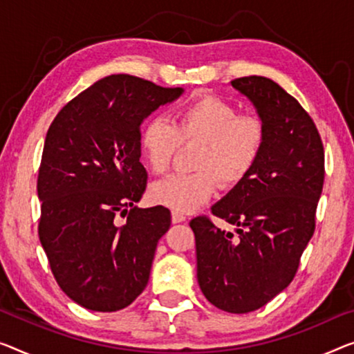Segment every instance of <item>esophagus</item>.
Wrapping results in <instances>:
<instances>
[{
    "label": "esophagus",
    "instance_id": "1",
    "mask_svg": "<svg viewBox=\"0 0 354 354\" xmlns=\"http://www.w3.org/2000/svg\"><path fill=\"white\" fill-rule=\"evenodd\" d=\"M171 221L173 224H179L186 221V214L181 213V211H171Z\"/></svg>",
    "mask_w": 354,
    "mask_h": 354
}]
</instances>
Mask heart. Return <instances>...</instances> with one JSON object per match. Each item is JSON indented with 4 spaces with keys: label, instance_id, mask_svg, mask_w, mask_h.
I'll return each instance as SVG.
<instances>
[{
    "label": "heart",
    "instance_id": "heart-1",
    "mask_svg": "<svg viewBox=\"0 0 354 354\" xmlns=\"http://www.w3.org/2000/svg\"><path fill=\"white\" fill-rule=\"evenodd\" d=\"M234 104L214 95H202L178 111L173 125L152 118L140 135V151L154 175L171 168L181 145H195L191 173H178L156 183L151 198L175 211H192L213 197L218 181L234 187L250 175L267 140L263 120L256 114H236Z\"/></svg>",
    "mask_w": 354,
    "mask_h": 354
}]
</instances>
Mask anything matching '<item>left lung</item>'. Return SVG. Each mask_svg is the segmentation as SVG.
I'll return each instance as SVG.
<instances>
[{"mask_svg": "<svg viewBox=\"0 0 354 354\" xmlns=\"http://www.w3.org/2000/svg\"><path fill=\"white\" fill-rule=\"evenodd\" d=\"M257 109L267 140L256 167L211 211L191 221L197 278L205 297L229 313H250L289 286L315 232L324 184V147L313 119L292 95L263 76L232 81Z\"/></svg>", "mask_w": 354, "mask_h": 354, "instance_id": "obj_1", "label": "left lung"}]
</instances>
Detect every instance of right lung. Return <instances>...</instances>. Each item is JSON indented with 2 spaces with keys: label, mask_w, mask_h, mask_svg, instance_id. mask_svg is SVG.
<instances>
[{
  "label": "right lung",
  "mask_w": 354,
  "mask_h": 354,
  "mask_svg": "<svg viewBox=\"0 0 354 354\" xmlns=\"http://www.w3.org/2000/svg\"><path fill=\"white\" fill-rule=\"evenodd\" d=\"M181 93V87L111 75L68 102L47 130L38 173L39 240L62 291L84 308L118 312L149 281L171 213L162 205L135 207L147 184L140 127Z\"/></svg>",
  "instance_id": "add662e5"
}]
</instances>
